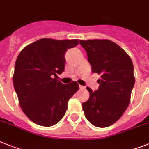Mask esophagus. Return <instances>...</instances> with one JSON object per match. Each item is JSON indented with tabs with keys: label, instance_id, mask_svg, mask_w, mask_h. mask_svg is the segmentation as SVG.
<instances>
[{
	"label": "esophagus",
	"instance_id": "obj_1",
	"mask_svg": "<svg viewBox=\"0 0 149 149\" xmlns=\"http://www.w3.org/2000/svg\"><path fill=\"white\" fill-rule=\"evenodd\" d=\"M79 88H80V89H81V90H84V89H85V87H84V86H81V85H80V86H79Z\"/></svg>",
	"mask_w": 149,
	"mask_h": 149
}]
</instances>
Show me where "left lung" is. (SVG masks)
<instances>
[{"instance_id":"8db88e82","label":"left lung","mask_w":149,"mask_h":149,"mask_svg":"<svg viewBox=\"0 0 149 149\" xmlns=\"http://www.w3.org/2000/svg\"><path fill=\"white\" fill-rule=\"evenodd\" d=\"M85 49L93 73L101 75L99 88L89 87L88 101L82 104L86 119L94 126L107 127L126 111L135 84L133 64L126 52L107 39L80 40Z\"/></svg>"}]
</instances>
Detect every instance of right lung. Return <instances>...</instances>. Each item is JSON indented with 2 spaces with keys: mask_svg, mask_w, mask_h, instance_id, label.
I'll list each match as a JSON object with an SVG mask.
<instances>
[{
  "mask_svg": "<svg viewBox=\"0 0 149 149\" xmlns=\"http://www.w3.org/2000/svg\"><path fill=\"white\" fill-rule=\"evenodd\" d=\"M78 42V39H41L19 52L13 87L23 113L36 124L47 127L58 123L79 89L76 81L64 84L56 78L65 70V52Z\"/></svg>",
  "mask_w": 149,
  "mask_h": 149,
  "instance_id": "add662e5",
  "label": "right lung"
}]
</instances>
